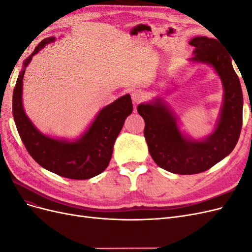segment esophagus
Returning <instances> with one entry per match:
<instances>
[{"mask_svg":"<svg viewBox=\"0 0 252 252\" xmlns=\"http://www.w3.org/2000/svg\"><path fill=\"white\" fill-rule=\"evenodd\" d=\"M144 97H145V95L143 93H141V91H134V93H132V94H131V98H132V102L134 105L142 102L144 100Z\"/></svg>","mask_w":252,"mask_h":252,"instance_id":"34e87169","label":"esophagus"}]
</instances>
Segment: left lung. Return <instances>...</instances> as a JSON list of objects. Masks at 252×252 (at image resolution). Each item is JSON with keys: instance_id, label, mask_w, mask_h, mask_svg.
<instances>
[{"instance_id": "left-lung-1", "label": "left lung", "mask_w": 252, "mask_h": 252, "mask_svg": "<svg viewBox=\"0 0 252 252\" xmlns=\"http://www.w3.org/2000/svg\"><path fill=\"white\" fill-rule=\"evenodd\" d=\"M220 42L195 36L193 63L207 64L218 73L224 89L223 105L217 126L209 135L194 140L181 131L179 119L161 97L138 106L145 121L144 136L151 158L161 168L177 174H195L208 170L226 158L239 141L243 122L242 87L231 57Z\"/></svg>"}]
</instances>
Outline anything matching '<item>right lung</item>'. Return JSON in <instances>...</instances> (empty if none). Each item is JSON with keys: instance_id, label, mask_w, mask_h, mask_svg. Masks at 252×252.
Segmentation results:
<instances>
[{"instance_id": "obj_1", "label": "right lung", "mask_w": 252, "mask_h": 252, "mask_svg": "<svg viewBox=\"0 0 252 252\" xmlns=\"http://www.w3.org/2000/svg\"><path fill=\"white\" fill-rule=\"evenodd\" d=\"M56 37L43 40L24 62L12 95V113L21 139L29 155L43 168L61 177L87 180L102 173L111 159L113 145L133 106L130 94H125L102 108L93 123L78 139H55L42 133L23 108V78L26 67Z\"/></svg>"}]
</instances>
